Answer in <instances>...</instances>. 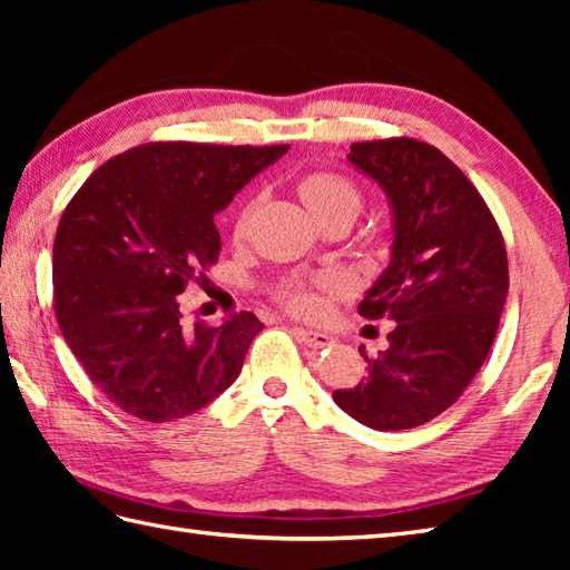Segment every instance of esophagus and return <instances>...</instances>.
<instances>
[{"label": "esophagus", "mask_w": 570, "mask_h": 570, "mask_svg": "<svg viewBox=\"0 0 570 570\" xmlns=\"http://www.w3.org/2000/svg\"><path fill=\"white\" fill-rule=\"evenodd\" d=\"M294 335L298 337L301 343L313 347V350H323V347L333 345V337L328 333H321V331H313V328H294Z\"/></svg>", "instance_id": "34e87169"}]
</instances>
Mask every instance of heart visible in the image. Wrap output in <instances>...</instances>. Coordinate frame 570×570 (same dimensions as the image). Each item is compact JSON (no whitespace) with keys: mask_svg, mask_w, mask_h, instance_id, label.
I'll use <instances>...</instances> for the list:
<instances>
[{"mask_svg":"<svg viewBox=\"0 0 570 570\" xmlns=\"http://www.w3.org/2000/svg\"><path fill=\"white\" fill-rule=\"evenodd\" d=\"M298 193L306 200L308 208L316 213L321 220L328 225L341 217L355 220L362 208V190L353 178L331 171V168H316L298 180ZM254 210H257V198H249L239 205L235 215L233 233L242 237L247 233ZM343 288V282L335 274L318 276H286L274 286V298L298 316H316L323 308L321 294H333Z\"/></svg>","mask_w":570,"mask_h":570,"instance_id":"1","label":"heart"}]
</instances>
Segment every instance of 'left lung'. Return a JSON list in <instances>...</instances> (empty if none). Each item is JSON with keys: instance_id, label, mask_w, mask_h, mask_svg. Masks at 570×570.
<instances>
[{"instance_id": "8db88e82", "label": "left lung", "mask_w": 570, "mask_h": 570, "mask_svg": "<svg viewBox=\"0 0 570 570\" xmlns=\"http://www.w3.org/2000/svg\"><path fill=\"white\" fill-rule=\"evenodd\" d=\"M350 164L377 180L394 210L392 262L360 316L394 321L365 380L333 399L374 431H404L453 406L498 335L510 269L500 225L470 178L426 141H355Z\"/></svg>"}]
</instances>
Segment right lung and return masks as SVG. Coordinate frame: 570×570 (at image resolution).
Wrapping results in <instances>:
<instances>
[{"mask_svg":"<svg viewBox=\"0 0 570 570\" xmlns=\"http://www.w3.org/2000/svg\"><path fill=\"white\" fill-rule=\"evenodd\" d=\"M286 149L149 141L105 161L66 205L56 318L90 382L129 416L184 419L237 380L264 323L239 311L186 325L178 296L220 257L215 213Z\"/></svg>","mask_w":570,"mask_h":570,"instance_id":"obj_1","label":"right lung"}]
</instances>
